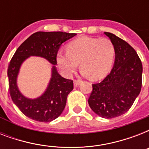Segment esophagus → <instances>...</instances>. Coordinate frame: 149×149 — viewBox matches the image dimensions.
Returning a JSON list of instances; mask_svg holds the SVG:
<instances>
[{
	"mask_svg": "<svg viewBox=\"0 0 149 149\" xmlns=\"http://www.w3.org/2000/svg\"><path fill=\"white\" fill-rule=\"evenodd\" d=\"M73 84H74V86H78L79 85V84H80V81L75 79L74 81H73Z\"/></svg>",
	"mask_w": 149,
	"mask_h": 149,
	"instance_id": "esophagus-1",
	"label": "esophagus"
}]
</instances>
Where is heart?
<instances>
[{
    "instance_id": "b5f03b06",
    "label": "heart",
    "mask_w": 149,
    "mask_h": 149,
    "mask_svg": "<svg viewBox=\"0 0 149 149\" xmlns=\"http://www.w3.org/2000/svg\"><path fill=\"white\" fill-rule=\"evenodd\" d=\"M66 51L56 54V63L64 76L71 77L79 66L84 77L99 80L108 74L115 49L108 38L81 37L67 45Z\"/></svg>"
}]
</instances>
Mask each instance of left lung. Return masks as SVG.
I'll list each match as a JSON object with an SVG mask.
<instances>
[{
    "label": "left lung",
    "mask_w": 149,
    "mask_h": 149,
    "mask_svg": "<svg viewBox=\"0 0 149 149\" xmlns=\"http://www.w3.org/2000/svg\"><path fill=\"white\" fill-rule=\"evenodd\" d=\"M104 34L114 46V64L104 80L93 84L88 104L100 117L113 118L126 113L139 95L142 64L128 43L112 33Z\"/></svg>",
    "instance_id": "8db88e82"
}]
</instances>
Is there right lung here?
<instances>
[{
    "label": "right lung",
    "mask_w": 149,
    "mask_h": 149,
    "mask_svg": "<svg viewBox=\"0 0 149 149\" xmlns=\"http://www.w3.org/2000/svg\"><path fill=\"white\" fill-rule=\"evenodd\" d=\"M77 36L63 31H38L28 38L18 49L8 65V77L10 97L28 118L40 122H50L61 115L68 94L73 90V81L61 77L56 65V54L63 43ZM31 56L42 57L52 64L51 78L46 91L36 98L25 97L17 86L22 63Z\"/></svg>",
    "instance_id": "right-lung-1"
}]
</instances>
